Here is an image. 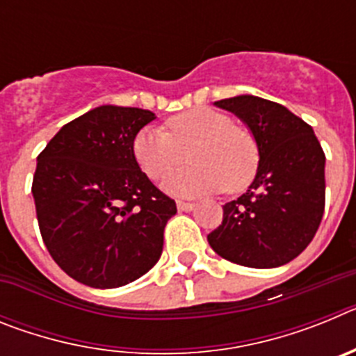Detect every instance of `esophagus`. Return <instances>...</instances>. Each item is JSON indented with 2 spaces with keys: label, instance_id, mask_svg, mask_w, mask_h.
<instances>
[{
  "label": "esophagus",
  "instance_id": "34e87169",
  "mask_svg": "<svg viewBox=\"0 0 356 356\" xmlns=\"http://www.w3.org/2000/svg\"><path fill=\"white\" fill-rule=\"evenodd\" d=\"M176 207H178V210L180 212H191V210H194V203H187V201H176Z\"/></svg>",
  "mask_w": 356,
  "mask_h": 356
}]
</instances>
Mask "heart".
Instances as JSON below:
<instances>
[{
	"instance_id": "obj_1",
	"label": "heart",
	"mask_w": 356,
	"mask_h": 356,
	"mask_svg": "<svg viewBox=\"0 0 356 356\" xmlns=\"http://www.w3.org/2000/svg\"><path fill=\"white\" fill-rule=\"evenodd\" d=\"M131 153L140 171L153 181L180 168L188 153L191 168L171 175L163 188L172 196L241 193L259 171L260 149L253 131L235 124L213 108L187 110L165 122V131L146 127L137 131Z\"/></svg>"
}]
</instances>
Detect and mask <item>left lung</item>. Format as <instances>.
Instances as JSON below:
<instances>
[{"label": "left lung", "instance_id": "obj_1", "mask_svg": "<svg viewBox=\"0 0 356 356\" xmlns=\"http://www.w3.org/2000/svg\"><path fill=\"white\" fill-rule=\"evenodd\" d=\"M213 105L253 131L260 162L246 193L222 207V222L209 234V244L238 266H284L312 242L323 219V147L312 127L280 103L242 94Z\"/></svg>", "mask_w": 356, "mask_h": 356}]
</instances>
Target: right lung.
I'll list each match as a JSON object with an SVG mask.
<instances>
[{"mask_svg": "<svg viewBox=\"0 0 356 356\" xmlns=\"http://www.w3.org/2000/svg\"><path fill=\"white\" fill-rule=\"evenodd\" d=\"M149 110L102 105L67 122L37 156L40 235L62 271L94 289L135 282L159 262L176 203L140 171L131 143Z\"/></svg>", "mask_w": 356, "mask_h": 356, "instance_id": "right-lung-1", "label": "right lung"}]
</instances>
